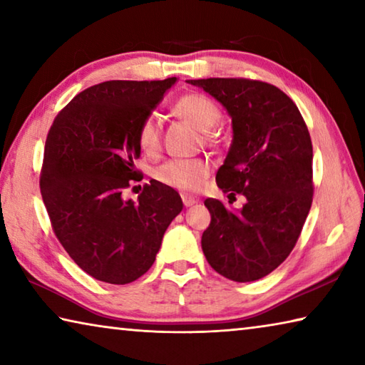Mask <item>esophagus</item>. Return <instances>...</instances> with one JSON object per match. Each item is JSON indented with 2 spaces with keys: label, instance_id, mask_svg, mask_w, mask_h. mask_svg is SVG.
<instances>
[{
  "label": "esophagus",
  "instance_id": "1",
  "mask_svg": "<svg viewBox=\"0 0 365 365\" xmlns=\"http://www.w3.org/2000/svg\"><path fill=\"white\" fill-rule=\"evenodd\" d=\"M182 201H183V205L188 207V206H193L197 200H196L195 196H191V195H187V193H185V195H182Z\"/></svg>",
  "mask_w": 365,
  "mask_h": 365
}]
</instances>
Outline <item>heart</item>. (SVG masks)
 Returning a JSON list of instances; mask_svg holds the SVG:
<instances>
[{
	"instance_id": "1",
	"label": "heart",
	"mask_w": 365,
	"mask_h": 365,
	"mask_svg": "<svg viewBox=\"0 0 365 365\" xmlns=\"http://www.w3.org/2000/svg\"><path fill=\"white\" fill-rule=\"evenodd\" d=\"M174 109L183 119L195 123L211 138L212 128L222 120V110L211 98L187 93L178 98ZM137 143L146 154H156L160 148V125L156 114H146L137 128ZM209 164L202 159H170L154 170V178L165 187L180 191H196L209 175Z\"/></svg>"
}]
</instances>
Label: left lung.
<instances>
[{
    "instance_id": "1",
    "label": "left lung",
    "mask_w": 365,
    "mask_h": 365,
    "mask_svg": "<svg viewBox=\"0 0 365 365\" xmlns=\"http://www.w3.org/2000/svg\"><path fill=\"white\" fill-rule=\"evenodd\" d=\"M188 82L230 114L233 141L215 182L232 197H246L238 211L214 197L205 201L211 224L202 252L228 280H259L289 256L311 209V135L292 98L274 85L251 78Z\"/></svg>"
}]
</instances>
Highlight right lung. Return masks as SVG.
Returning a JSON list of instances; mask_svg holds the SVG:
<instances>
[{
	"instance_id": "right-lung-1",
	"label": "right lung",
	"mask_w": 365,
	"mask_h": 365,
	"mask_svg": "<svg viewBox=\"0 0 365 365\" xmlns=\"http://www.w3.org/2000/svg\"><path fill=\"white\" fill-rule=\"evenodd\" d=\"M175 80L93 85L49 127L40 172L43 202L67 255L100 282L125 285L146 274L183 207L177 191L158 180L145 185L137 202L122 197L138 180V123Z\"/></svg>"
}]
</instances>
